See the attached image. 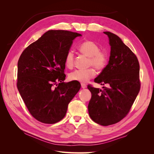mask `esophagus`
<instances>
[{
	"label": "esophagus",
	"instance_id": "obj_1",
	"mask_svg": "<svg viewBox=\"0 0 154 154\" xmlns=\"http://www.w3.org/2000/svg\"><path fill=\"white\" fill-rule=\"evenodd\" d=\"M81 85H82V88H85L87 87V85L85 84V83H82Z\"/></svg>",
	"mask_w": 154,
	"mask_h": 154
}]
</instances>
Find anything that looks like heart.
<instances>
[{"instance_id": "heart-1", "label": "heart", "mask_w": 154, "mask_h": 154, "mask_svg": "<svg viewBox=\"0 0 154 154\" xmlns=\"http://www.w3.org/2000/svg\"><path fill=\"white\" fill-rule=\"evenodd\" d=\"M80 52L88 57V66L94 67L96 70L101 71L106 66L108 62V55L105 51H100L99 45L91 40H86L78 47ZM74 57L72 51H69L65 58V64L69 69L74 66ZM96 75L94 68L87 69H77L69 74V79L71 81L87 82Z\"/></svg>"}]
</instances>
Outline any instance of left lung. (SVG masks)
<instances>
[{
	"mask_svg": "<svg viewBox=\"0 0 154 154\" xmlns=\"http://www.w3.org/2000/svg\"><path fill=\"white\" fill-rule=\"evenodd\" d=\"M110 45L109 63L94 82L103 90L88 85L91 99L88 105L91 118L97 124L108 126L120 122L129 111L140 90L139 63L135 54L118 36L109 31Z\"/></svg>",
	"mask_w": 154,
	"mask_h": 154,
	"instance_id": "left-lung-1",
	"label": "left lung"
}]
</instances>
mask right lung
Instances as JSON below:
<instances>
[{
  "label": "right lung",
  "instance_id": "1",
  "mask_svg": "<svg viewBox=\"0 0 154 154\" xmlns=\"http://www.w3.org/2000/svg\"><path fill=\"white\" fill-rule=\"evenodd\" d=\"M80 36L71 31L49 30L20 55L18 90L30 114L40 122L54 124L62 120L80 89V83L63 82L65 58L72 40Z\"/></svg>",
  "mask_w": 154,
  "mask_h": 154
}]
</instances>
